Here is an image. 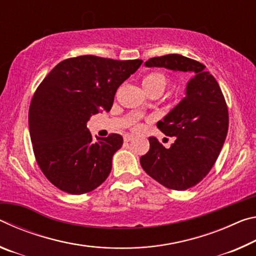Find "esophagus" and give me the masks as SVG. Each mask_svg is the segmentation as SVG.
I'll use <instances>...</instances> for the list:
<instances>
[{
	"label": "esophagus",
	"instance_id": "obj_1",
	"mask_svg": "<svg viewBox=\"0 0 256 256\" xmlns=\"http://www.w3.org/2000/svg\"><path fill=\"white\" fill-rule=\"evenodd\" d=\"M123 138H124V141L125 142H128V141H131L132 138H133V136L132 134H125V136H123Z\"/></svg>",
	"mask_w": 256,
	"mask_h": 256
}]
</instances>
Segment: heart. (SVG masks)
Returning a JSON list of instances; mask_svg holds the SVG:
<instances>
[{
    "instance_id": "obj_1",
    "label": "heart",
    "mask_w": 256,
    "mask_h": 256,
    "mask_svg": "<svg viewBox=\"0 0 256 256\" xmlns=\"http://www.w3.org/2000/svg\"><path fill=\"white\" fill-rule=\"evenodd\" d=\"M168 82H170V79H168V76L164 74V73L151 72L144 78V80H142V86H144L146 92H148L150 96H152V94H162L164 92V89H166ZM132 125L133 128H138L136 122H133Z\"/></svg>"
}]
</instances>
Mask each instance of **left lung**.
<instances>
[{
    "mask_svg": "<svg viewBox=\"0 0 256 256\" xmlns=\"http://www.w3.org/2000/svg\"><path fill=\"white\" fill-rule=\"evenodd\" d=\"M146 66L194 73L186 97L157 123L164 134L174 138V144L164 148L150 136V149L140 158L146 174L164 188L188 190L209 174L222 151L229 124L226 100L218 82L196 60L168 54L148 60Z\"/></svg>",
    "mask_w": 256,
    "mask_h": 256,
    "instance_id": "obj_1",
    "label": "left lung"
}]
</instances>
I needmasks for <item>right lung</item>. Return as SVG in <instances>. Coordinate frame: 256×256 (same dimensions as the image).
Returning <instances> with one entry per match:
<instances>
[{
  "label": "right lung",
  "mask_w": 256,
  "mask_h": 256,
  "mask_svg": "<svg viewBox=\"0 0 256 256\" xmlns=\"http://www.w3.org/2000/svg\"><path fill=\"white\" fill-rule=\"evenodd\" d=\"M142 62L76 56L60 62L38 86L28 116L32 150L42 174L60 190L92 192L110 175L123 138L110 133L94 141L86 125L99 110H110L116 90Z\"/></svg>",
  "instance_id": "right-lung-1"
}]
</instances>
